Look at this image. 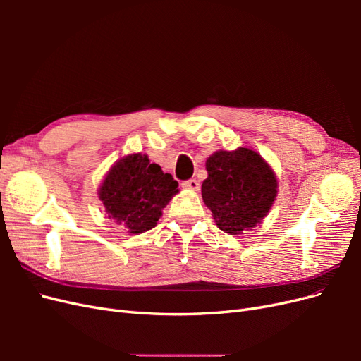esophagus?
I'll use <instances>...</instances> for the list:
<instances>
[{
	"label": "esophagus",
	"mask_w": 361,
	"mask_h": 361,
	"mask_svg": "<svg viewBox=\"0 0 361 361\" xmlns=\"http://www.w3.org/2000/svg\"><path fill=\"white\" fill-rule=\"evenodd\" d=\"M182 187L187 188V190H192V191H199L200 188V183L197 179H188V180H183L182 182Z\"/></svg>",
	"instance_id": "34e87169"
}]
</instances>
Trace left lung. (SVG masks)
<instances>
[{"label":"left lung","instance_id":"obj_1","mask_svg":"<svg viewBox=\"0 0 361 361\" xmlns=\"http://www.w3.org/2000/svg\"><path fill=\"white\" fill-rule=\"evenodd\" d=\"M202 197L223 232L239 235L260 223L277 195V179L255 150H218L206 161Z\"/></svg>","mask_w":361,"mask_h":361}]
</instances>
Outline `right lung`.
<instances>
[{"instance_id":"1","label":"right lung","mask_w":361,"mask_h":361,"mask_svg":"<svg viewBox=\"0 0 361 361\" xmlns=\"http://www.w3.org/2000/svg\"><path fill=\"white\" fill-rule=\"evenodd\" d=\"M178 182L146 155L120 159L106 174L99 190L108 216L123 223L129 233H143L157 226L161 209L174 194Z\"/></svg>"}]
</instances>
